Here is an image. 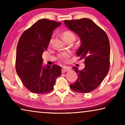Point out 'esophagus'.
<instances>
[{
    "label": "esophagus",
    "instance_id": "1",
    "mask_svg": "<svg viewBox=\"0 0 125 125\" xmlns=\"http://www.w3.org/2000/svg\"><path fill=\"white\" fill-rule=\"evenodd\" d=\"M71 70V68H70L69 67H68V66H63L62 68V72L64 73V72H66L67 71H69Z\"/></svg>",
    "mask_w": 125,
    "mask_h": 125
}]
</instances>
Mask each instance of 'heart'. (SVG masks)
Wrapping results in <instances>:
<instances>
[{"instance_id": "obj_1", "label": "heart", "mask_w": 125, "mask_h": 125, "mask_svg": "<svg viewBox=\"0 0 125 125\" xmlns=\"http://www.w3.org/2000/svg\"><path fill=\"white\" fill-rule=\"evenodd\" d=\"M62 38L65 42H68V41L73 42L76 39V36L72 32L70 31H65L62 33ZM71 53L69 52H63L59 54L58 58L60 61L66 62L67 61L68 59L71 57Z\"/></svg>"}]
</instances>
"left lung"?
<instances>
[{
	"label": "left lung",
	"instance_id": "left-lung-1",
	"mask_svg": "<svg viewBox=\"0 0 125 125\" xmlns=\"http://www.w3.org/2000/svg\"><path fill=\"white\" fill-rule=\"evenodd\" d=\"M70 30L80 38L81 45L76 52L80 59H85V68L78 70L72 68L77 73L78 78L71 88L74 92L88 93L101 84L109 70L110 44L104 30L90 19L64 20Z\"/></svg>",
	"mask_w": 125,
	"mask_h": 125
}]
</instances>
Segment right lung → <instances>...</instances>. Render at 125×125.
<instances>
[{
	"label": "right lung",
	"instance_id": "1",
	"mask_svg": "<svg viewBox=\"0 0 125 125\" xmlns=\"http://www.w3.org/2000/svg\"><path fill=\"white\" fill-rule=\"evenodd\" d=\"M61 23L40 19L25 31L16 48V71L27 89L36 94L52 91L61 66L43 65L42 54L48 47L53 30Z\"/></svg>",
	"mask_w": 125,
	"mask_h": 125
}]
</instances>
